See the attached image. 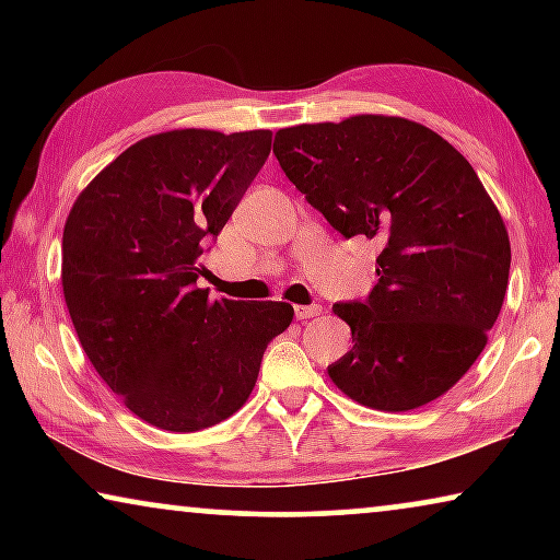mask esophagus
Here are the masks:
<instances>
[{"mask_svg": "<svg viewBox=\"0 0 560 560\" xmlns=\"http://www.w3.org/2000/svg\"><path fill=\"white\" fill-rule=\"evenodd\" d=\"M320 305H295V318L298 320H308V318H316L320 316Z\"/></svg>", "mask_w": 560, "mask_h": 560, "instance_id": "34e87169", "label": "esophagus"}]
</instances>
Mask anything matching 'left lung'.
<instances>
[{
    "label": "left lung",
    "mask_w": 560,
    "mask_h": 560,
    "mask_svg": "<svg viewBox=\"0 0 560 560\" xmlns=\"http://www.w3.org/2000/svg\"><path fill=\"white\" fill-rule=\"evenodd\" d=\"M290 183L343 236L377 240L364 303H336L351 351L328 377L385 412L446 395L485 351L510 280L502 213L462 152L418 121L357 114L275 132Z\"/></svg>",
    "instance_id": "1"
}]
</instances>
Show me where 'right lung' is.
I'll use <instances>...</instances> for the list:
<instances>
[{"label":"right lung","mask_w":560,"mask_h":560,"mask_svg":"<svg viewBox=\"0 0 560 560\" xmlns=\"http://www.w3.org/2000/svg\"><path fill=\"white\" fill-rule=\"evenodd\" d=\"M270 129H171L112 160L63 226L60 282L73 328L112 393L144 423L196 433L234 416L290 303L211 301L196 288L219 236L270 155Z\"/></svg>","instance_id":"add662e5"}]
</instances>
